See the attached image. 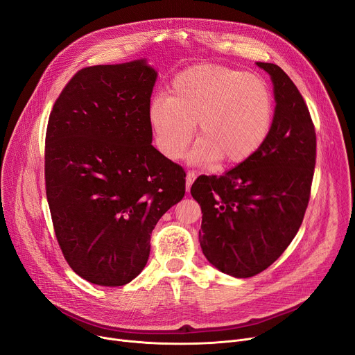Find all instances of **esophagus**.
Segmentation results:
<instances>
[{"mask_svg": "<svg viewBox=\"0 0 355 355\" xmlns=\"http://www.w3.org/2000/svg\"><path fill=\"white\" fill-rule=\"evenodd\" d=\"M196 178H197V173H194V171L187 173V177H185V187H187V191H190L191 184L194 182Z\"/></svg>", "mask_w": 355, "mask_h": 355, "instance_id": "34e87169", "label": "esophagus"}]
</instances>
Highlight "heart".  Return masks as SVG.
Here are the masks:
<instances>
[{
  "mask_svg": "<svg viewBox=\"0 0 355 355\" xmlns=\"http://www.w3.org/2000/svg\"><path fill=\"white\" fill-rule=\"evenodd\" d=\"M148 118L159 151L180 159L198 128L191 161L209 164L221 158L237 165L252 158L266 142L273 122V98L263 79L225 66L200 64L178 73L170 96H157Z\"/></svg>",
  "mask_w": 355,
  "mask_h": 355,
  "instance_id": "obj_1",
  "label": "heart"
}]
</instances>
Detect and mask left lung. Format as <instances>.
<instances>
[{
  "instance_id": "left-lung-1",
  "label": "left lung",
  "mask_w": 355,
  "mask_h": 355,
  "mask_svg": "<svg viewBox=\"0 0 355 355\" xmlns=\"http://www.w3.org/2000/svg\"><path fill=\"white\" fill-rule=\"evenodd\" d=\"M275 89V116L263 146L225 175H201L191 196L201 207L200 246L223 273L250 277L268 269L300 230L311 197L316 134L288 74L257 62Z\"/></svg>"
}]
</instances>
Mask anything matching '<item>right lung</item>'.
I'll list each match as a JSON object with an SVG mask.
<instances>
[{"mask_svg": "<svg viewBox=\"0 0 355 355\" xmlns=\"http://www.w3.org/2000/svg\"><path fill=\"white\" fill-rule=\"evenodd\" d=\"M155 80L144 60L83 67L50 112L44 180L53 229L69 266L90 284L137 277L158 220L185 194L184 168L151 144Z\"/></svg>", "mask_w": 355, "mask_h": 355, "instance_id": "add662e5", "label": "right lung"}]
</instances>
